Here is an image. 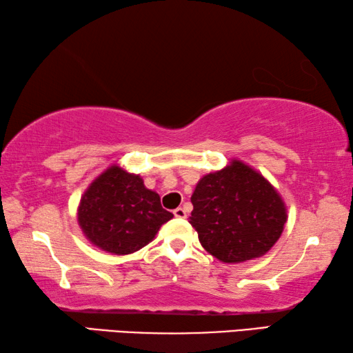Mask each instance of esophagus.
Returning a JSON list of instances; mask_svg holds the SVG:
<instances>
[{
  "mask_svg": "<svg viewBox=\"0 0 353 353\" xmlns=\"http://www.w3.org/2000/svg\"><path fill=\"white\" fill-rule=\"evenodd\" d=\"M173 215H175L176 219H186V211H184L183 208H176L175 211H173Z\"/></svg>",
  "mask_w": 353,
  "mask_h": 353,
  "instance_id": "1",
  "label": "esophagus"
}]
</instances>
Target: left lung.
<instances>
[{
    "label": "left lung",
    "mask_w": 353,
    "mask_h": 353,
    "mask_svg": "<svg viewBox=\"0 0 353 353\" xmlns=\"http://www.w3.org/2000/svg\"><path fill=\"white\" fill-rule=\"evenodd\" d=\"M189 223L209 254L225 263L262 257L283 231L287 208L281 195L252 167L232 159L196 184Z\"/></svg>",
    "instance_id": "8db88e82"
}]
</instances>
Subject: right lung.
<instances>
[{"mask_svg":"<svg viewBox=\"0 0 353 353\" xmlns=\"http://www.w3.org/2000/svg\"><path fill=\"white\" fill-rule=\"evenodd\" d=\"M173 214L161 206L157 192L139 175L113 164L80 199L77 221L85 237L107 252L125 256L152 242Z\"/></svg>","mask_w":353,"mask_h":353,"instance_id":"obj_1","label":"right lung"}]
</instances>
